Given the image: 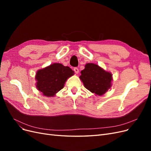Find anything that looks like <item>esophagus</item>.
<instances>
[{
    "label": "esophagus",
    "instance_id": "obj_1",
    "mask_svg": "<svg viewBox=\"0 0 151 151\" xmlns=\"http://www.w3.org/2000/svg\"><path fill=\"white\" fill-rule=\"evenodd\" d=\"M74 72H75V73L76 74H78L79 73V68H77V67H75L74 68Z\"/></svg>",
    "mask_w": 151,
    "mask_h": 151
}]
</instances>
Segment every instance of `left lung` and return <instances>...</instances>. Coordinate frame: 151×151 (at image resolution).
<instances>
[{"label":"left lung","instance_id":"left-lung-1","mask_svg":"<svg viewBox=\"0 0 151 151\" xmlns=\"http://www.w3.org/2000/svg\"><path fill=\"white\" fill-rule=\"evenodd\" d=\"M81 73L80 79L85 88L92 93L102 96L111 87L112 74L97 64L93 63H86L84 69Z\"/></svg>","mask_w":151,"mask_h":151}]
</instances>
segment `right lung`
<instances>
[{
  "label": "right lung",
  "mask_w": 151,
  "mask_h": 151,
  "mask_svg": "<svg viewBox=\"0 0 151 151\" xmlns=\"http://www.w3.org/2000/svg\"><path fill=\"white\" fill-rule=\"evenodd\" d=\"M74 74L69 67L54 63L36 72V87L43 95L53 97L63 89L67 80Z\"/></svg>",
  "instance_id": "right-lung-1"
}]
</instances>
